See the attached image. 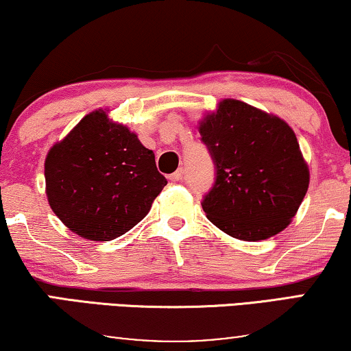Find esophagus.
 <instances>
[{
    "label": "esophagus",
    "mask_w": 351,
    "mask_h": 351,
    "mask_svg": "<svg viewBox=\"0 0 351 351\" xmlns=\"http://www.w3.org/2000/svg\"><path fill=\"white\" fill-rule=\"evenodd\" d=\"M182 179H184V169H182V167H180V169H177L174 174L169 176L171 182H180Z\"/></svg>",
    "instance_id": "1"
}]
</instances>
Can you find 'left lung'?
<instances>
[{
    "label": "left lung",
    "instance_id": "left-lung-1",
    "mask_svg": "<svg viewBox=\"0 0 351 351\" xmlns=\"http://www.w3.org/2000/svg\"><path fill=\"white\" fill-rule=\"evenodd\" d=\"M215 179L201 206L215 227L243 241L285 230L308 190V166L292 129L273 114L225 99L199 126Z\"/></svg>",
    "mask_w": 351,
    "mask_h": 351
}]
</instances>
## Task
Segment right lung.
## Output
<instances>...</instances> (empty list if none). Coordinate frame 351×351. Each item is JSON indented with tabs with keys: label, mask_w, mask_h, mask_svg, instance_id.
Instances as JSON below:
<instances>
[{
	"label": "right lung",
	"mask_w": 351,
	"mask_h": 351,
	"mask_svg": "<svg viewBox=\"0 0 351 351\" xmlns=\"http://www.w3.org/2000/svg\"><path fill=\"white\" fill-rule=\"evenodd\" d=\"M46 193L71 232L110 241L141 222L167 180L155 153L107 113L93 112L47 153Z\"/></svg>",
	"instance_id": "1"
}]
</instances>
